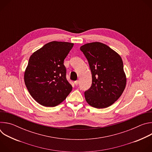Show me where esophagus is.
Segmentation results:
<instances>
[{
	"mask_svg": "<svg viewBox=\"0 0 152 152\" xmlns=\"http://www.w3.org/2000/svg\"><path fill=\"white\" fill-rule=\"evenodd\" d=\"M75 84L76 85H78V83H79V80H76V81H75Z\"/></svg>",
	"mask_w": 152,
	"mask_h": 152,
	"instance_id": "1",
	"label": "esophagus"
}]
</instances>
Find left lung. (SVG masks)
I'll return each instance as SVG.
<instances>
[{
	"label": "left lung",
	"instance_id": "obj_1",
	"mask_svg": "<svg viewBox=\"0 0 152 152\" xmlns=\"http://www.w3.org/2000/svg\"><path fill=\"white\" fill-rule=\"evenodd\" d=\"M80 49L88 62L92 75L91 86L84 93L86 101L99 109L111 106L121 96L126 84L121 58L99 42L88 43Z\"/></svg>",
	"mask_w": 152,
	"mask_h": 152
}]
</instances>
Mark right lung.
I'll return each instance as SVG.
<instances>
[{"instance_id": "1", "label": "right lung", "mask_w": 152, "mask_h": 152, "mask_svg": "<svg viewBox=\"0 0 152 152\" xmlns=\"http://www.w3.org/2000/svg\"><path fill=\"white\" fill-rule=\"evenodd\" d=\"M73 45L68 42L52 41L31 56L25 82L31 96L40 104L56 106L72 91L64 61Z\"/></svg>"}]
</instances>
